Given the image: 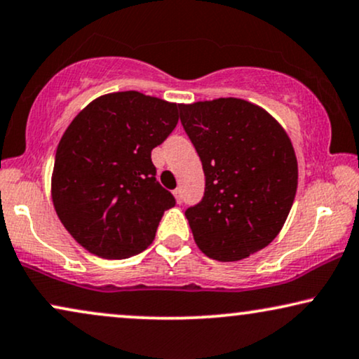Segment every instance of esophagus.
Instances as JSON below:
<instances>
[{
    "label": "esophagus",
    "instance_id": "esophagus-1",
    "mask_svg": "<svg viewBox=\"0 0 359 359\" xmlns=\"http://www.w3.org/2000/svg\"><path fill=\"white\" fill-rule=\"evenodd\" d=\"M173 194H175L176 201H178V203L183 201V191H181V188H176V189L173 191Z\"/></svg>",
    "mask_w": 359,
    "mask_h": 359
}]
</instances>
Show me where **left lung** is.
Returning <instances> with one entry per match:
<instances>
[{"label":"left lung","mask_w":359,"mask_h":359,"mask_svg":"<svg viewBox=\"0 0 359 359\" xmlns=\"http://www.w3.org/2000/svg\"><path fill=\"white\" fill-rule=\"evenodd\" d=\"M206 188L184 216L208 257L236 262L276 239L290 212L299 166L290 138L262 107L226 99L181 105Z\"/></svg>","instance_id":"8db88e82"}]
</instances>
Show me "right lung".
Here are the masks:
<instances>
[{
	"mask_svg": "<svg viewBox=\"0 0 359 359\" xmlns=\"http://www.w3.org/2000/svg\"><path fill=\"white\" fill-rule=\"evenodd\" d=\"M180 104L137 90L92 100L60 138L50 194L60 222L88 252L127 259L155 239L175 198L156 181L151 150L173 132Z\"/></svg>",
	"mask_w": 359,
	"mask_h": 359,
	"instance_id": "right-lung-1",
	"label": "right lung"
}]
</instances>
